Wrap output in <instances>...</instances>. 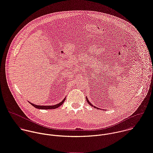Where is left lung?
I'll use <instances>...</instances> for the list:
<instances>
[{"label":"left lung","mask_w":153,"mask_h":153,"mask_svg":"<svg viewBox=\"0 0 153 153\" xmlns=\"http://www.w3.org/2000/svg\"><path fill=\"white\" fill-rule=\"evenodd\" d=\"M86 101H87V102L88 103V104L90 105V106H91L92 107H94V108H95V109H100L99 108H97V107H95V106H93L92 105V103H91L89 101V100H88V97H86Z\"/></svg>","instance_id":"1"}]
</instances>
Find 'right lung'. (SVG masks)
<instances>
[{"label": "right lung", "instance_id": "1", "mask_svg": "<svg viewBox=\"0 0 153 153\" xmlns=\"http://www.w3.org/2000/svg\"><path fill=\"white\" fill-rule=\"evenodd\" d=\"M66 97H65L64 98V100L61 101V102L59 103L58 104H56L55 105H52V106H41V105H36L35 104H33L32 103H30V101H29V103L32 105L33 107H35L36 109H56L58 108H59V106H61L64 102V101L65 100Z\"/></svg>", "mask_w": 153, "mask_h": 153}]
</instances>
